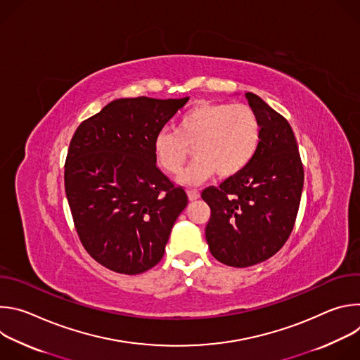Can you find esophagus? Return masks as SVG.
Segmentation results:
<instances>
[{"label": "esophagus", "mask_w": 360, "mask_h": 360, "mask_svg": "<svg viewBox=\"0 0 360 360\" xmlns=\"http://www.w3.org/2000/svg\"><path fill=\"white\" fill-rule=\"evenodd\" d=\"M199 196H200L199 191H196V189H189V191H188V198H189V200H196V199H199Z\"/></svg>", "instance_id": "esophagus-1"}]
</instances>
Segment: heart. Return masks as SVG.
<instances>
[{
	"mask_svg": "<svg viewBox=\"0 0 360 360\" xmlns=\"http://www.w3.org/2000/svg\"><path fill=\"white\" fill-rule=\"evenodd\" d=\"M261 142V122L245 104L199 102L178 121L175 131L162 129L153 139L158 165L176 174L193 146L195 160L179 172L176 181L195 186L217 172L229 178L240 172L253 158Z\"/></svg>",
	"mask_w": 360,
	"mask_h": 360,
	"instance_id": "1",
	"label": "heart"
}]
</instances>
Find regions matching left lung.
<instances>
[{"instance_id": "1", "label": "left lung", "mask_w": 360, "mask_h": 360, "mask_svg": "<svg viewBox=\"0 0 360 360\" xmlns=\"http://www.w3.org/2000/svg\"><path fill=\"white\" fill-rule=\"evenodd\" d=\"M245 96L261 122L258 150L240 172L202 192L211 208L205 228L210 250L235 268L264 262L285 245L303 188V167L289 122L258 95Z\"/></svg>"}]
</instances>
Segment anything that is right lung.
I'll return each mask as SVG.
<instances>
[{"instance_id":"1","label":"right lung","mask_w":360,"mask_h":360,"mask_svg":"<svg viewBox=\"0 0 360 360\" xmlns=\"http://www.w3.org/2000/svg\"><path fill=\"white\" fill-rule=\"evenodd\" d=\"M188 99H115L71 139L64 181L74 225L85 250L114 272L155 266L188 205L153 153L157 134Z\"/></svg>"}]
</instances>
